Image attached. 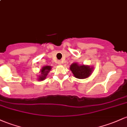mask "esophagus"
<instances>
[{
	"instance_id": "34e87169",
	"label": "esophagus",
	"mask_w": 127,
	"mask_h": 127,
	"mask_svg": "<svg viewBox=\"0 0 127 127\" xmlns=\"http://www.w3.org/2000/svg\"><path fill=\"white\" fill-rule=\"evenodd\" d=\"M58 64L59 65H61V64H62V63H61V61H58Z\"/></svg>"
}]
</instances>
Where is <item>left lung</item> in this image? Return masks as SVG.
Returning <instances> with one entry per match:
<instances>
[{
	"instance_id": "left-lung-1",
	"label": "left lung",
	"mask_w": 127,
	"mask_h": 127,
	"mask_svg": "<svg viewBox=\"0 0 127 127\" xmlns=\"http://www.w3.org/2000/svg\"><path fill=\"white\" fill-rule=\"evenodd\" d=\"M94 67L88 65L79 64L78 63H73L70 66V70L76 78L86 79L92 73Z\"/></svg>"
}]
</instances>
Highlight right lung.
<instances>
[{
  "instance_id": "right-lung-1",
  "label": "right lung",
  "mask_w": 127,
  "mask_h": 127,
  "mask_svg": "<svg viewBox=\"0 0 127 127\" xmlns=\"http://www.w3.org/2000/svg\"><path fill=\"white\" fill-rule=\"evenodd\" d=\"M52 69V67L51 66H46L41 68V69L40 71V75L38 76V80L43 81L46 78V76L49 72H50Z\"/></svg>"
}]
</instances>
